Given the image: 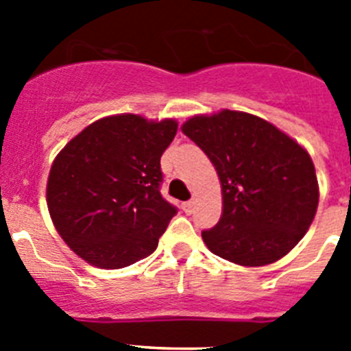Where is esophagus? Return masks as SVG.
Returning <instances> with one entry per match:
<instances>
[{
    "mask_svg": "<svg viewBox=\"0 0 351 351\" xmlns=\"http://www.w3.org/2000/svg\"><path fill=\"white\" fill-rule=\"evenodd\" d=\"M193 206H195L193 200H188V202L182 204V209H184V213L190 214V213H193Z\"/></svg>",
    "mask_w": 351,
    "mask_h": 351,
    "instance_id": "esophagus-1",
    "label": "esophagus"
}]
</instances>
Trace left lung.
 Returning <instances> with one entry per match:
<instances>
[{
  "mask_svg": "<svg viewBox=\"0 0 351 351\" xmlns=\"http://www.w3.org/2000/svg\"><path fill=\"white\" fill-rule=\"evenodd\" d=\"M182 132L221 181V218L202 232L207 247L247 267L287 255L318 207V181L306 149L267 121L235 110L191 117Z\"/></svg>",
  "mask_w": 351,
  "mask_h": 351,
  "instance_id": "8db88e82",
  "label": "left lung"
}]
</instances>
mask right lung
Segmentation results:
<instances>
[{
    "mask_svg": "<svg viewBox=\"0 0 351 351\" xmlns=\"http://www.w3.org/2000/svg\"><path fill=\"white\" fill-rule=\"evenodd\" d=\"M176 132L172 119L104 117L56 156L47 182L49 213L80 258L96 267L121 269L156 250L178 214L160 193V158Z\"/></svg>",
    "mask_w": 351,
    "mask_h": 351,
    "instance_id": "right-lung-1",
    "label": "right lung"
}]
</instances>
